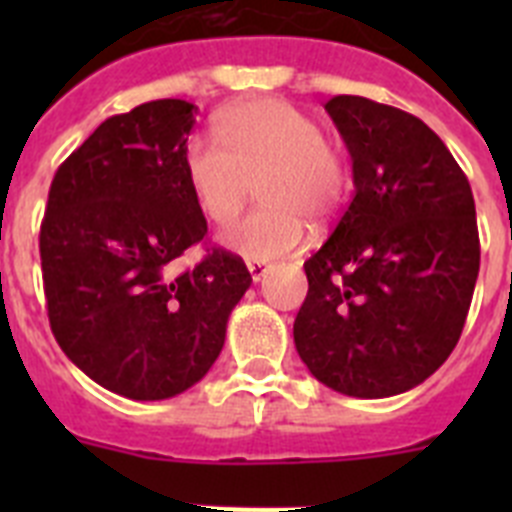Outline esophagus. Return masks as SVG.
Listing matches in <instances>:
<instances>
[{
  "mask_svg": "<svg viewBox=\"0 0 512 512\" xmlns=\"http://www.w3.org/2000/svg\"><path fill=\"white\" fill-rule=\"evenodd\" d=\"M248 271H251L253 282H261V279L266 277V271H269V266L261 264V261H248Z\"/></svg>",
  "mask_w": 512,
  "mask_h": 512,
  "instance_id": "obj_1",
  "label": "esophagus"
}]
</instances>
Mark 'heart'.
I'll return each mask as SVG.
<instances>
[{"mask_svg":"<svg viewBox=\"0 0 512 512\" xmlns=\"http://www.w3.org/2000/svg\"><path fill=\"white\" fill-rule=\"evenodd\" d=\"M217 135L187 146V182L207 220L228 225L261 179L266 207L243 217L220 238L235 256L277 261L307 241V220L328 217L348 192V166L320 135L318 122L284 99H259L225 112Z\"/></svg>","mask_w":512,"mask_h":512,"instance_id":"heart-1","label":"heart"}]
</instances>
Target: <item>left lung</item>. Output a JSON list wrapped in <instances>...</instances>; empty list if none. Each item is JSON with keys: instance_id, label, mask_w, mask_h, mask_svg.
Masks as SVG:
<instances>
[{"instance_id": "1", "label": "left lung", "mask_w": 512, "mask_h": 512, "mask_svg": "<svg viewBox=\"0 0 512 512\" xmlns=\"http://www.w3.org/2000/svg\"><path fill=\"white\" fill-rule=\"evenodd\" d=\"M325 112L351 153L356 194L305 261L295 346L318 382L392 397L449 359L479 274L472 187L415 115L341 94Z\"/></svg>"}]
</instances>
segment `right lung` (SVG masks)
<instances>
[{
	"label": "right lung",
	"mask_w": 512,
	"mask_h": 512,
	"mask_svg": "<svg viewBox=\"0 0 512 512\" xmlns=\"http://www.w3.org/2000/svg\"><path fill=\"white\" fill-rule=\"evenodd\" d=\"M194 115L192 102L156 99L104 120L58 166L40 225L58 346L130 400H169L200 382L251 287L246 264L223 248L171 271L207 235L184 169Z\"/></svg>",
	"instance_id": "right-lung-1"
}]
</instances>
